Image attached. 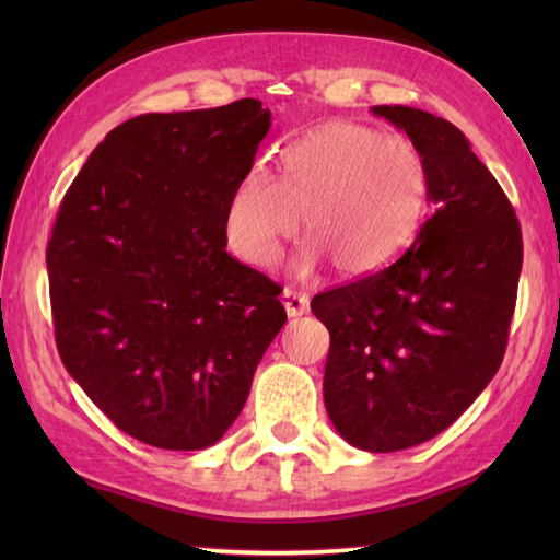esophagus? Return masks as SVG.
Listing matches in <instances>:
<instances>
[{"label":"esophagus","mask_w":560,"mask_h":560,"mask_svg":"<svg viewBox=\"0 0 560 560\" xmlns=\"http://www.w3.org/2000/svg\"><path fill=\"white\" fill-rule=\"evenodd\" d=\"M281 303H283V308H287V316L289 318L303 316L308 311V299L303 296V293L293 291V289H283L281 291Z\"/></svg>","instance_id":"1"}]
</instances>
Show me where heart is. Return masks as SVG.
Wrapping results in <instances>:
<instances>
[{"label":"heart","mask_w":560,"mask_h":560,"mask_svg":"<svg viewBox=\"0 0 560 560\" xmlns=\"http://www.w3.org/2000/svg\"><path fill=\"white\" fill-rule=\"evenodd\" d=\"M424 207L428 170L407 140L330 120L283 150L279 177L254 167L236 183L224 230L244 261L273 267L303 222L308 240L293 271L308 277L328 259L340 277L358 279L400 257Z\"/></svg>","instance_id":"obj_1"}]
</instances>
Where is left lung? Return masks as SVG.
<instances>
[{"label": "left lung", "mask_w": 560, "mask_h": 560, "mask_svg": "<svg viewBox=\"0 0 560 560\" xmlns=\"http://www.w3.org/2000/svg\"><path fill=\"white\" fill-rule=\"evenodd\" d=\"M428 170L430 220L383 271L318 293L328 328L324 402L348 444L415 447L447 430L497 375L524 261L504 189L450 120L373 106Z\"/></svg>", "instance_id": "1"}]
</instances>
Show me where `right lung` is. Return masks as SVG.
<instances>
[{"mask_svg":"<svg viewBox=\"0 0 560 560\" xmlns=\"http://www.w3.org/2000/svg\"><path fill=\"white\" fill-rule=\"evenodd\" d=\"M271 128L257 98L113 128L66 192L46 249L66 371L160 450L224 438L287 311L226 252L224 214Z\"/></svg>","mask_w":560,"mask_h":560,"instance_id":"right-lung-1","label":"right lung"}]
</instances>
